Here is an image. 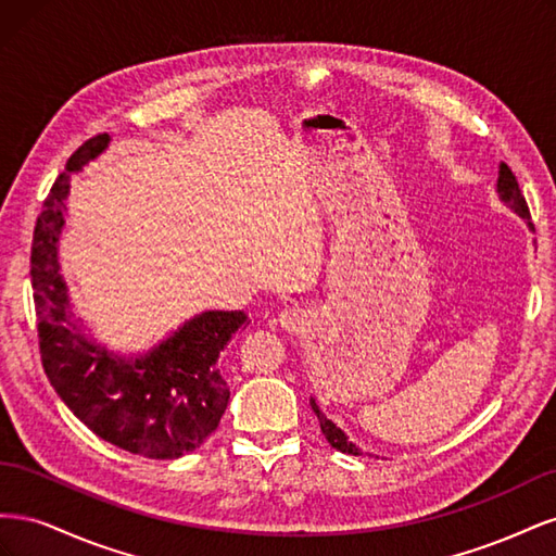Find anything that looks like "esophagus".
Instances as JSON below:
<instances>
[{
  "mask_svg": "<svg viewBox=\"0 0 556 556\" xmlns=\"http://www.w3.org/2000/svg\"><path fill=\"white\" fill-rule=\"evenodd\" d=\"M278 325L288 333L304 331L308 327V315L301 308H285L278 313Z\"/></svg>",
  "mask_w": 556,
  "mask_h": 556,
  "instance_id": "esophagus-1",
  "label": "esophagus"
}]
</instances>
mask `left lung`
I'll return each instance as SVG.
<instances>
[{
    "label": "left lung",
    "mask_w": 556,
    "mask_h": 556,
    "mask_svg": "<svg viewBox=\"0 0 556 556\" xmlns=\"http://www.w3.org/2000/svg\"><path fill=\"white\" fill-rule=\"evenodd\" d=\"M496 192H498V199L503 201V204L510 206L519 217H525L527 225L531 227L527 199H525V194H521L519 185H517V178H515V174L510 172V166H508V164H503V162L498 164ZM311 408H313V413L317 415V419H319V429H323L325 439L329 441V445H331V447H336L339 452H345V454H355V457H359V454H364V452H362V447H357L355 443H352V441L348 439L343 429L336 427V425L331 422V419H329L323 410H319V406H317L313 396H311Z\"/></svg>",
    "instance_id": "1"
}]
</instances>
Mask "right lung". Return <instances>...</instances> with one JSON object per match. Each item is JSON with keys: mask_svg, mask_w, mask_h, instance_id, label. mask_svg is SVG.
Segmentation results:
<instances>
[{"mask_svg": "<svg viewBox=\"0 0 556 556\" xmlns=\"http://www.w3.org/2000/svg\"><path fill=\"white\" fill-rule=\"evenodd\" d=\"M109 134L83 143L43 201L31 241V290L43 371L83 425L131 454L178 459L220 425L229 387L217 357L248 327L243 311H206L143 355H115L83 331L60 274V237L70 178L109 148Z\"/></svg>", "mask_w": 556, "mask_h": 556, "instance_id": "obj_1", "label": "right lung"}]
</instances>
